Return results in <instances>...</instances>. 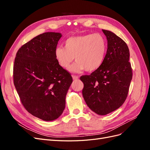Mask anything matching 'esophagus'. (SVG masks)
Here are the masks:
<instances>
[{"instance_id":"obj_1","label":"esophagus","mask_w":150,"mask_h":150,"mask_svg":"<svg viewBox=\"0 0 150 150\" xmlns=\"http://www.w3.org/2000/svg\"><path fill=\"white\" fill-rule=\"evenodd\" d=\"M72 78H73V79H74V80H77L79 79V77L76 75H72Z\"/></svg>"}]
</instances>
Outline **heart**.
<instances>
[{
  "mask_svg": "<svg viewBox=\"0 0 150 150\" xmlns=\"http://www.w3.org/2000/svg\"><path fill=\"white\" fill-rule=\"evenodd\" d=\"M107 51V40L99 33L73 36L64 42V47H57L54 55L58 64L67 69L75 58L71 68L74 72L96 71L102 65Z\"/></svg>",
  "mask_w": 150,
  "mask_h": 150,
  "instance_id": "obj_1",
  "label": "heart"
}]
</instances>
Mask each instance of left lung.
<instances>
[{"instance_id": "obj_1", "label": "left lung", "mask_w": 150, "mask_h": 150, "mask_svg": "<svg viewBox=\"0 0 150 150\" xmlns=\"http://www.w3.org/2000/svg\"><path fill=\"white\" fill-rule=\"evenodd\" d=\"M108 40V49L101 67L80 79L83 96L88 106L99 115L118 109L128 96L133 71L126 42L111 31L102 30Z\"/></svg>"}]
</instances>
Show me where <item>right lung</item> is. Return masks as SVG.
Here are the masks:
<instances>
[{"label": "right lung", "instance_id": "right-lung-1", "mask_svg": "<svg viewBox=\"0 0 150 150\" xmlns=\"http://www.w3.org/2000/svg\"><path fill=\"white\" fill-rule=\"evenodd\" d=\"M61 36L57 33L36 36L18 50L13 64V84L22 105L32 115L46 121L61 115L72 82L71 74L54 55Z\"/></svg>", "mask_w": 150, "mask_h": 150}]
</instances>
